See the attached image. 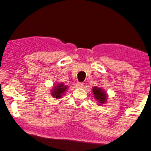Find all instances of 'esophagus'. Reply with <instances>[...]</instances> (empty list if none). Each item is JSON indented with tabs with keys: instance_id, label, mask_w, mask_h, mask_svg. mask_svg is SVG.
Segmentation results:
<instances>
[{
	"instance_id": "34e87169",
	"label": "esophagus",
	"mask_w": 151,
	"mask_h": 151,
	"mask_svg": "<svg viewBox=\"0 0 151 151\" xmlns=\"http://www.w3.org/2000/svg\"><path fill=\"white\" fill-rule=\"evenodd\" d=\"M76 86H77L78 87H83V83H76Z\"/></svg>"
}]
</instances>
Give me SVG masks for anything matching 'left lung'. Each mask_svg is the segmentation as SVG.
Segmentation results:
<instances>
[{"instance_id": "left-lung-1", "label": "left lung", "mask_w": 151, "mask_h": 151, "mask_svg": "<svg viewBox=\"0 0 151 151\" xmlns=\"http://www.w3.org/2000/svg\"><path fill=\"white\" fill-rule=\"evenodd\" d=\"M93 94L94 95L95 99L98 101L99 106H102V104H106L107 99V93L102 88L97 87H93L92 88Z\"/></svg>"}]
</instances>
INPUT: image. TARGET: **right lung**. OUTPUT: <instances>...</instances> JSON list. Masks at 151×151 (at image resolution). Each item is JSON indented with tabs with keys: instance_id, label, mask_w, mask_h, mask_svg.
<instances>
[{
	"instance_id": "add662e5",
	"label": "right lung",
	"mask_w": 151,
	"mask_h": 151,
	"mask_svg": "<svg viewBox=\"0 0 151 151\" xmlns=\"http://www.w3.org/2000/svg\"><path fill=\"white\" fill-rule=\"evenodd\" d=\"M68 87L65 85L64 83H58L53 87V89L51 91V95L54 98L60 99L63 95L66 93Z\"/></svg>"
}]
</instances>
